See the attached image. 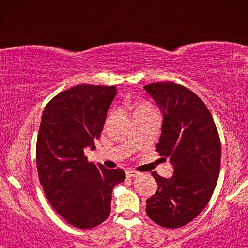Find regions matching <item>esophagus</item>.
I'll return each mask as SVG.
<instances>
[{
	"instance_id": "1",
	"label": "esophagus",
	"mask_w": 248,
	"mask_h": 248,
	"mask_svg": "<svg viewBox=\"0 0 248 248\" xmlns=\"http://www.w3.org/2000/svg\"><path fill=\"white\" fill-rule=\"evenodd\" d=\"M139 175H140V172H139V171H135V170H126V177H128V178L138 177Z\"/></svg>"
}]
</instances>
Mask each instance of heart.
I'll list each match as a JSON object with an SVG mask.
<instances>
[{
  "mask_svg": "<svg viewBox=\"0 0 248 248\" xmlns=\"http://www.w3.org/2000/svg\"><path fill=\"white\" fill-rule=\"evenodd\" d=\"M154 110V108L150 104L148 103H141L138 105V107L135 108V111H134V115L138 114V113H141V111H151Z\"/></svg>",
  "mask_w": 248,
  "mask_h": 248,
  "instance_id": "heart-1",
  "label": "heart"
}]
</instances>
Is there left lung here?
<instances>
[{
    "mask_svg": "<svg viewBox=\"0 0 248 248\" xmlns=\"http://www.w3.org/2000/svg\"><path fill=\"white\" fill-rule=\"evenodd\" d=\"M160 108L161 134L157 151L170 157V178L152 171L158 189L147 200V215L166 228L191 222L205 208L220 172L221 145L218 131L205 104L196 94L174 82L144 87Z\"/></svg>",
    "mask_w": 248,
    "mask_h": 248,
    "instance_id": "left-lung-1",
    "label": "left lung"
}]
</instances>
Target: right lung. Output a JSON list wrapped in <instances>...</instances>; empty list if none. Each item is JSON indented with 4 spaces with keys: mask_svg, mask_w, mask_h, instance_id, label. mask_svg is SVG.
Here are the masks:
<instances>
[{
    "mask_svg": "<svg viewBox=\"0 0 248 248\" xmlns=\"http://www.w3.org/2000/svg\"><path fill=\"white\" fill-rule=\"evenodd\" d=\"M116 87L80 84L53 98L44 109L37 138L39 182L54 210L70 225L93 228L110 213L111 192L125 181L122 169L88 162Z\"/></svg>",
    "mask_w": 248,
    "mask_h": 248,
    "instance_id": "obj_1",
    "label": "right lung"
}]
</instances>
